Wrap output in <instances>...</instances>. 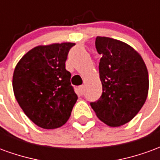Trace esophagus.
Masks as SVG:
<instances>
[{
    "instance_id": "esophagus-1",
    "label": "esophagus",
    "mask_w": 160,
    "mask_h": 160,
    "mask_svg": "<svg viewBox=\"0 0 160 160\" xmlns=\"http://www.w3.org/2000/svg\"><path fill=\"white\" fill-rule=\"evenodd\" d=\"M85 88H86V87H85V86H84V85H82V86H80V87H79L80 93H81V94L84 93V92H85Z\"/></svg>"
}]
</instances>
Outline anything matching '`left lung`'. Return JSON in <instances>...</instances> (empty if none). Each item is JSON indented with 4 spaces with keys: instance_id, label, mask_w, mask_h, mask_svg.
<instances>
[{
    "instance_id": "left-lung-1",
    "label": "left lung",
    "mask_w": 160,
    "mask_h": 160,
    "mask_svg": "<svg viewBox=\"0 0 160 160\" xmlns=\"http://www.w3.org/2000/svg\"><path fill=\"white\" fill-rule=\"evenodd\" d=\"M95 45L102 56L98 69L103 92L90 104L102 122L118 127L132 120L145 104L148 69L141 55L125 42L97 37Z\"/></svg>"
}]
</instances>
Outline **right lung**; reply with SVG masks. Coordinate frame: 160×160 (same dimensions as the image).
Wrapping results in <instances>:
<instances>
[{
  "label": "right lung",
  "instance_id": "1",
  "mask_svg": "<svg viewBox=\"0 0 160 160\" xmlns=\"http://www.w3.org/2000/svg\"><path fill=\"white\" fill-rule=\"evenodd\" d=\"M72 42L37 46L16 65L13 92L25 114L38 127L53 129L68 120L78 97L65 62Z\"/></svg>",
  "mask_w": 160,
  "mask_h": 160
}]
</instances>
